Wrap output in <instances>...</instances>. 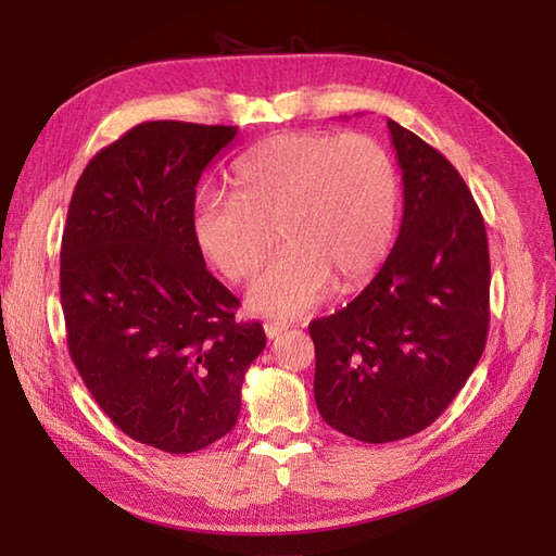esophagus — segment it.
<instances>
[{"label": "esophagus", "instance_id": "1", "mask_svg": "<svg viewBox=\"0 0 556 556\" xmlns=\"http://www.w3.org/2000/svg\"><path fill=\"white\" fill-rule=\"evenodd\" d=\"M287 327H289V323H281V320H267V323H265V334H267V339H277L281 332H285Z\"/></svg>", "mask_w": 556, "mask_h": 556}]
</instances>
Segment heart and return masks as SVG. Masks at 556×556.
Returning <instances> with one entry per match:
<instances>
[{
  "label": "heart",
  "instance_id": "1",
  "mask_svg": "<svg viewBox=\"0 0 556 556\" xmlns=\"http://www.w3.org/2000/svg\"><path fill=\"white\" fill-rule=\"evenodd\" d=\"M233 195L195 198L198 251L229 281L251 279L275 229L285 248L248 293L267 315H303L332 285L356 289L375 275L394 239L401 184L377 140L320 131L279 134L236 162Z\"/></svg>",
  "mask_w": 556,
  "mask_h": 556
}]
</instances>
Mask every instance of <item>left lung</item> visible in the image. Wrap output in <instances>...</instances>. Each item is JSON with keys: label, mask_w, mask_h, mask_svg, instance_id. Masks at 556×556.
Listing matches in <instances>:
<instances>
[{"label": "left lung", "mask_w": 556, "mask_h": 556, "mask_svg": "<svg viewBox=\"0 0 556 556\" xmlns=\"http://www.w3.org/2000/svg\"><path fill=\"white\" fill-rule=\"evenodd\" d=\"M404 219L384 265L346 308L311 323L315 404L368 444L428 428L466 384L490 327L485 222L440 150L389 119Z\"/></svg>", "instance_id": "1"}]
</instances>
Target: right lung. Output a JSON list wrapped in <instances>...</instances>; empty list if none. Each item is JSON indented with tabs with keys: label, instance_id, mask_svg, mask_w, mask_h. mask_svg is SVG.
Listing matches in <instances>:
<instances>
[{
	"label": "right lung",
	"instance_id": "1",
	"mask_svg": "<svg viewBox=\"0 0 556 556\" xmlns=\"http://www.w3.org/2000/svg\"><path fill=\"white\" fill-rule=\"evenodd\" d=\"M236 126L146 122L102 148L71 195L59 293L88 392L131 440L191 454L227 434L260 323L210 275L191 231L195 186Z\"/></svg>",
	"mask_w": 556,
	"mask_h": 556
}]
</instances>
